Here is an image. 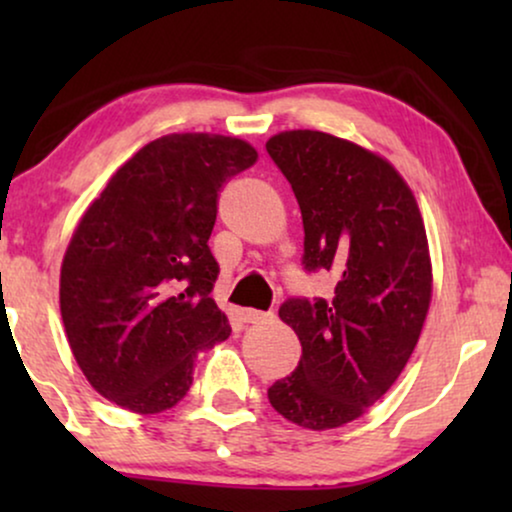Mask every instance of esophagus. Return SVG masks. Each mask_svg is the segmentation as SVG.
Wrapping results in <instances>:
<instances>
[{
  "mask_svg": "<svg viewBox=\"0 0 512 512\" xmlns=\"http://www.w3.org/2000/svg\"><path fill=\"white\" fill-rule=\"evenodd\" d=\"M240 321L244 324H263V321H270L272 314H265V312H258V310H240Z\"/></svg>",
  "mask_w": 512,
  "mask_h": 512,
  "instance_id": "obj_1",
  "label": "esophagus"
}]
</instances>
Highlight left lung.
Segmentation results:
<instances>
[{"instance_id": "obj_1", "label": "left lung", "mask_w": 512, "mask_h": 512, "mask_svg": "<svg viewBox=\"0 0 512 512\" xmlns=\"http://www.w3.org/2000/svg\"><path fill=\"white\" fill-rule=\"evenodd\" d=\"M265 149L296 193L305 268L335 277L331 300L279 307L303 356L268 398L303 429H338L387 394L422 333L433 293L424 219L396 167L349 139L286 130Z\"/></svg>"}]
</instances>
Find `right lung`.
<instances>
[{
	"instance_id": "1",
	"label": "right lung",
	"mask_w": 512,
	"mask_h": 512,
	"mask_svg": "<svg viewBox=\"0 0 512 512\" xmlns=\"http://www.w3.org/2000/svg\"><path fill=\"white\" fill-rule=\"evenodd\" d=\"M258 160L244 139L174 132L118 167L60 268L67 342L97 394L137 415L177 405L198 354L228 340L207 242L223 184Z\"/></svg>"
}]
</instances>
